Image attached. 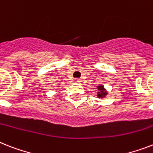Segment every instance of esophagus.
<instances>
[{
    "label": "esophagus",
    "mask_w": 153,
    "mask_h": 153,
    "mask_svg": "<svg viewBox=\"0 0 153 153\" xmlns=\"http://www.w3.org/2000/svg\"><path fill=\"white\" fill-rule=\"evenodd\" d=\"M75 81H76V82H81L80 79H76Z\"/></svg>",
    "instance_id": "1"
}]
</instances>
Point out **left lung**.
Returning <instances> with one entry per match:
<instances>
[{
	"label": "left lung",
	"instance_id": "obj_1",
	"mask_svg": "<svg viewBox=\"0 0 153 153\" xmlns=\"http://www.w3.org/2000/svg\"><path fill=\"white\" fill-rule=\"evenodd\" d=\"M97 97L98 98H103L105 97L108 94V92L105 88L104 85H100L97 86Z\"/></svg>",
	"mask_w": 153,
	"mask_h": 153
}]
</instances>
